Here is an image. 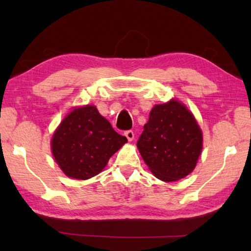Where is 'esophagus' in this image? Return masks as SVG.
<instances>
[{"label": "esophagus", "mask_w": 251, "mask_h": 251, "mask_svg": "<svg viewBox=\"0 0 251 251\" xmlns=\"http://www.w3.org/2000/svg\"><path fill=\"white\" fill-rule=\"evenodd\" d=\"M125 136H126V138L128 139L129 142H131L134 139V136H135V134H134V131L133 130H126L125 131Z\"/></svg>", "instance_id": "esophagus-1"}]
</instances>
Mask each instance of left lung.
<instances>
[{"mask_svg":"<svg viewBox=\"0 0 251 251\" xmlns=\"http://www.w3.org/2000/svg\"><path fill=\"white\" fill-rule=\"evenodd\" d=\"M137 147L158 179L175 181L194 171L202 150V134L185 105L171 100L154 106Z\"/></svg>","mask_w":251,"mask_h":251,"instance_id":"8db88e82","label":"left lung"}]
</instances>
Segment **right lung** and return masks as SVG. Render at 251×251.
<instances>
[{
  "label": "right lung",
  "instance_id": "obj_1",
  "mask_svg": "<svg viewBox=\"0 0 251 251\" xmlns=\"http://www.w3.org/2000/svg\"><path fill=\"white\" fill-rule=\"evenodd\" d=\"M127 142L95 106L75 108L55 130L52 152L66 176L88 179L103 171L108 159Z\"/></svg>",
  "mask_w": 251,
  "mask_h": 251
}]
</instances>
